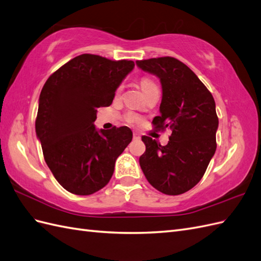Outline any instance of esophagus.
I'll return each mask as SVG.
<instances>
[{"instance_id":"obj_1","label":"esophagus","mask_w":261,"mask_h":261,"mask_svg":"<svg viewBox=\"0 0 261 261\" xmlns=\"http://www.w3.org/2000/svg\"><path fill=\"white\" fill-rule=\"evenodd\" d=\"M133 139H135V140H140L141 139V137H140L138 132H133Z\"/></svg>"}]
</instances>
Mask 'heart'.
<instances>
[{
    "label": "heart",
    "mask_w": 261,
    "mask_h": 261,
    "mask_svg": "<svg viewBox=\"0 0 261 261\" xmlns=\"http://www.w3.org/2000/svg\"><path fill=\"white\" fill-rule=\"evenodd\" d=\"M153 85H156L155 83H154V81L153 80H151V79H148V77H142V80H141V87H142V89L144 91V89H146L147 87H151V86H153ZM122 88V86H120V88L119 89H121ZM128 120L131 122L132 121V118L130 117Z\"/></svg>",
    "instance_id": "b5f03b06"
}]
</instances>
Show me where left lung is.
<instances>
[{
  "mask_svg": "<svg viewBox=\"0 0 261 261\" xmlns=\"http://www.w3.org/2000/svg\"><path fill=\"white\" fill-rule=\"evenodd\" d=\"M143 71L162 83L161 116L153 119L156 130H172L163 146L143 136L145 152L140 166L155 189L169 196L190 190L203 177L217 150L219 118L212 94L187 65L173 57L138 60Z\"/></svg>",
  "mask_w": 261,
  "mask_h": 261,
  "instance_id": "1",
  "label": "left lung"
}]
</instances>
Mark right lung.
Returning a JSON list of instances; mask_svg holds the SVG:
<instances>
[{
    "label": "right lung",
    "mask_w": 261,
    "mask_h": 261,
    "mask_svg": "<svg viewBox=\"0 0 261 261\" xmlns=\"http://www.w3.org/2000/svg\"><path fill=\"white\" fill-rule=\"evenodd\" d=\"M133 68V61L84 54L52 73L41 89L37 137L51 173L74 195H93L105 187L118 156L131 142L128 126L97 131L94 121L97 108L111 105Z\"/></svg>",
    "instance_id": "right-lung-1"
}]
</instances>
